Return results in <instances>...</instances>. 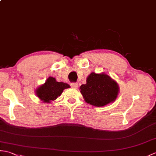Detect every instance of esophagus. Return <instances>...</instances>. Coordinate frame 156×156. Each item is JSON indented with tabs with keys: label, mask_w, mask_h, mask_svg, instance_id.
Segmentation results:
<instances>
[{
	"label": "esophagus",
	"mask_w": 156,
	"mask_h": 156,
	"mask_svg": "<svg viewBox=\"0 0 156 156\" xmlns=\"http://www.w3.org/2000/svg\"><path fill=\"white\" fill-rule=\"evenodd\" d=\"M71 86L72 87V88H77L78 86V83H76V82H73V83H71Z\"/></svg>",
	"instance_id": "1"
}]
</instances>
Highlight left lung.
Wrapping results in <instances>:
<instances>
[{"mask_svg":"<svg viewBox=\"0 0 156 156\" xmlns=\"http://www.w3.org/2000/svg\"><path fill=\"white\" fill-rule=\"evenodd\" d=\"M81 93L87 103L100 107L116 98L119 88L116 82L105 74L92 72L86 80V84L80 86Z\"/></svg>","mask_w":156,"mask_h":156,"instance_id":"8db88e82","label":"left lung"}]
</instances>
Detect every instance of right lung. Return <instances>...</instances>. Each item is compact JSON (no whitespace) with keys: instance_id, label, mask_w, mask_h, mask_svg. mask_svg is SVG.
<instances>
[{"instance_id":"right-lung-1","label":"right lung","mask_w":156,"mask_h":156,"mask_svg":"<svg viewBox=\"0 0 156 156\" xmlns=\"http://www.w3.org/2000/svg\"><path fill=\"white\" fill-rule=\"evenodd\" d=\"M68 88H70V86L66 83L58 82L56 80V78L49 77L44 84L37 90L36 93L43 102L50 103L59 97L64 89Z\"/></svg>"}]
</instances>
